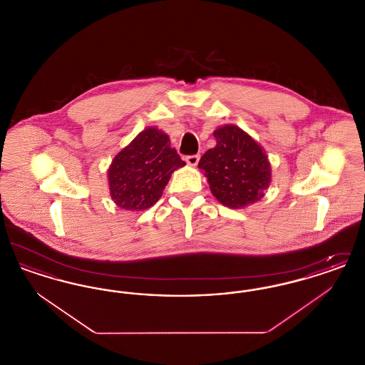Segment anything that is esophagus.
Segmentation results:
<instances>
[{
    "label": "esophagus",
    "mask_w": 365,
    "mask_h": 365,
    "mask_svg": "<svg viewBox=\"0 0 365 365\" xmlns=\"http://www.w3.org/2000/svg\"><path fill=\"white\" fill-rule=\"evenodd\" d=\"M200 161V155H192V156L186 157V163L191 165V167H195Z\"/></svg>",
    "instance_id": "obj_1"
}]
</instances>
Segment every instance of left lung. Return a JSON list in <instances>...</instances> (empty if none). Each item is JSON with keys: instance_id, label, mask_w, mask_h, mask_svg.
<instances>
[{"instance_id": "1", "label": "left lung", "mask_w": 365, "mask_h": 365, "mask_svg": "<svg viewBox=\"0 0 365 365\" xmlns=\"http://www.w3.org/2000/svg\"><path fill=\"white\" fill-rule=\"evenodd\" d=\"M213 135L216 146L207 150L198 163L212 194L228 208L257 202L271 183V165L265 152L234 124L219 127Z\"/></svg>"}]
</instances>
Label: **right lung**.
<instances>
[{"mask_svg": "<svg viewBox=\"0 0 365 365\" xmlns=\"http://www.w3.org/2000/svg\"><path fill=\"white\" fill-rule=\"evenodd\" d=\"M185 165L165 133L149 127L112 160L110 197L119 208L145 210L155 205L171 174Z\"/></svg>", "mask_w": 365, "mask_h": 365, "instance_id": "1", "label": "right lung"}]
</instances>
